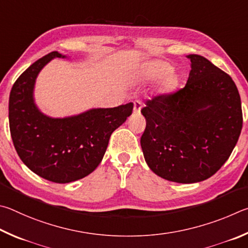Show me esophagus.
Returning <instances> with one entry per match:
<instances>
[{
	"mask_svg": "<svg viewBox=\"0 0 248 248\" xmlns=\"http://www.w3.org/2000/svg\"><path fill=\"white\" fill-rule=\"evenodd\" d=\"M142 108V103L140 101H135L134 102V113H140Z\"/></svg>",
	"mask_w": 248,
	"mask_h": 248,
	"instance_id": "1",
	"label": "esophagus"
}]
</instances>
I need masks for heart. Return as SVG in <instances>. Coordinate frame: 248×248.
Returning a JSON list of instances; mask_svg holds the SVG:
<instances>
[{"label":"heart","instance_id":"heart-1","mask_svg":"<svg viewBox=\"0 0 248 248\" xmlns=\"http://www.w3.org/2000/svg\"><path fill=\"white\" fill-rule=\"evenodd\" d=\"M171 65L163 61H153L146 65L144 76L148 79H157L171 72Z\"/></svg>","mask_w":248,"mask_h":248}]
</instances>
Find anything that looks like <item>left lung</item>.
Instances as JSON below:
<instances>
[{"mask_svg": "<svg viewBox=\"0 0 248 248\" xmlns=\"http://www.w3.org/2000/svg\"><path fill=\"white\" fill-rule=\"evenodd\" d=\"M183 89L146 102L140 138L150 170L190 184L209 179L229 159L243 125L241 98L227 73L197 54Z\"/></svg>", "mask_w": 248, "mask_h": 248, "instance_id": "8db88e82", "label": "left lung"}]
</instances>
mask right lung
<instances>
[{
  "mask_svg": "<svg viewBox=\"0 0 248 248\" xmlns=\"http://www.w3.org/2000/svg\"><path fill=\"white\" fill-rule=\"evenodd\" d=\"M68 59L58 51L43 56L15 81L8 101L14 147L26 166L54 183H71L95 170L111 134L132 114V102L115 108H93L75 115L52 117L34 100L36 80L53 59Z\"/></svg>",
  "mask_w": 248,
  "mask_h": 248,
  "instance_id": "add662e5",
  "label": "right lung"
}]
</instances>
